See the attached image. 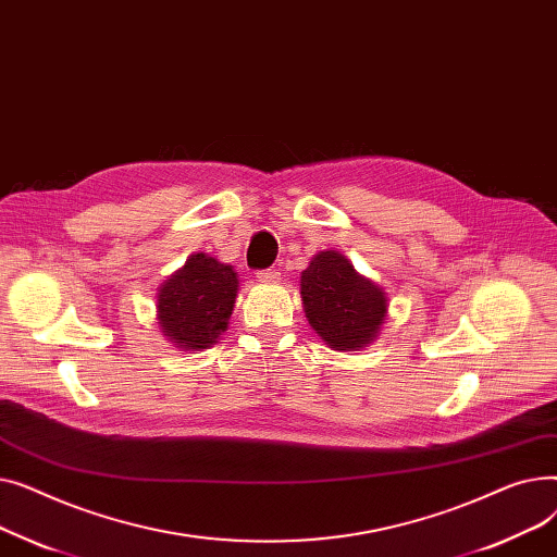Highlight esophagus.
Segmentation results:
<instances>
[{"label": "esophagus", "instance_id": "esophagus-1", "mask_svg": "<svg viewBox=\"0 0 557 557\" xmlns=\"http://www.w3.org/2000/svg\"><path fill=\"white\" fill-rule=\"evenodd\" d=\"M257 277H259V282H277L280 280V271L277 269H267V271H259Z\"/></svg>", "mask_w": 557, "mask_h": 557}]
</instances>
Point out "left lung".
I'll use <instances>...</instances> for the list:
<instances>
[{"label":"left lung","instance_id":"8db88e82","mask_svg":"<svg viewBox=\"0 0 557 557\" xmlns=\"http://www.w3.org/2000/svg\"><path fill=\"white\" fill-rule=\"evenodd\" d=\"M305 315L315 334L338 352L370 345L388 313L384 288L357 273L336 250L318 252L300 275Z\"/></svg>","mask_w":557,"mask_h":557}]
</instances>
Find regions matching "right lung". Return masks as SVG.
Returning a JSON list of instances; mask_svg holds the SVG:
<instances>
[{
  "label": "right lung",
  "mask_w": 557,
  "mask_h": 557,
  "mask_svg": "<svg viewBox=\"0 0 557 557\" xmlns=\"http://www.w3.org/2000/svg\"><path fill=\"white\" fill-rule=\"evenodd\" d=\"M239 277L227 263L196 252L158 288V325L185 352L212 347L227 330Z\"/></svg>",
  "instance_id": "add662e5"
}]
</instances>
